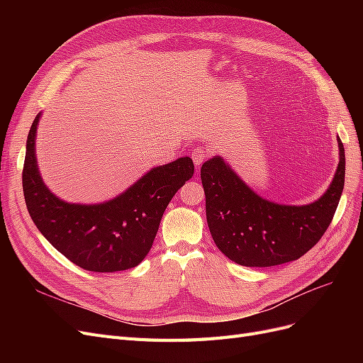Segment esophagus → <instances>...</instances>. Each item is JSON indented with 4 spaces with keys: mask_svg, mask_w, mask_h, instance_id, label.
Segmentation results:
<instances>
[{
    "mask_svg": "<svg viewBox=\"0 0 363 363\" xmlns=\"http://www.w3.org/2000/svg\"><path fill=\"white\" fill-rule=\"evenodd\" d=\"M208 157V151L201 148V147H196L194 151H192V160L195 162L196 167H200V164Z\"/></svg>",
    "mask_w": 363,
    "mask_h": 363,
    "instance_id": "1",
    "label": "esophagus"
}]
</instances>
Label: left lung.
Returning <instances> with one entry per match:
<instances>
[{"label":"left lung","mask_w":363,"mask_h":363,"mask_svg":"<svg viewBox=\"0 0 363 363\" xmlns=\"http://www.w3.org/2000/svg\"><path fill=\"white\" fill-rule=\"evenodd\" d=\"M330 188L309 206H280L260 199L221 157L201 167L206 216L216 247L244 267H276L306 255L330 225L345 182V150Z\"/></svg>","instance_id":"left-lung-1"}]
</instances>
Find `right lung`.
<instances>
[{"label":"right lung","mask_w":363,"mask_h":363,"mask_svg":"<svg viewBox=\"0 0 363 363\" xmlns=\"http://www.w3.org/2000/svg\"><path fill=\"white\" fill-rule=\"evenodd\" d=\"M38 115L27 138L23 189L28 213L48 242L74 265L92 272L138 267L148 255L164 208L194 177V162L182 157L152 168L115 200L95 206L68 204L54 196L38 172Z\"/></svg>","instance_id":"1"}]
</instances>
